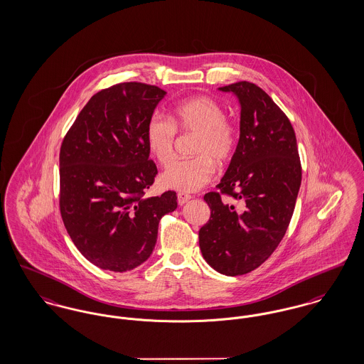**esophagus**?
Listing matches in <instances>:
<instances>
[{"label":"esophagus","instance_id":"obj_1","mask_svg":"<svg viewBox=\"0 0 364 364\" xmlns=\"http://www.w3.org/2000/svg\"><path fill=\"white\" fill-rule=\"evenodd\" d=\"M176 197H178V204H179V205L186 204L191 198V194H185V193H178Z\"/></svg>","mask_w":364,"mask_h":364}]
</instances>
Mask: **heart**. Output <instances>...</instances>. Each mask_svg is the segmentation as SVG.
<instances>
[{"label": "heart", "instance_id": "1", "mask_svg": "<svg viewBox=\"0 0 364 364\" xmlns=\"http://www.w3.org/2000/svg\"><path fill=\"white\" fill-rule=\"evenodd\" d=\"M171 122L159 114L148 119L145 141L154 160L167 166L173 159L176 130L196 133L191 159L173 163L160 176V183L173 191H196L210 182L215 161H229L237 146L235 127L226 119L225 109L213 98L196 96L176 102Z\"/></svg>", "mask_w": 364, "mask_h": 364}]
</instances>
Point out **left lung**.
<instances>
[{"mask_svg":"<svg viewBox=\"0 0 364 364\" xmlns=\"http://www.w3.org/2000/svg\"><path fill=\"white\" fill-rule=\"evenodd\" d=\"M237 97L240 139L218 191L204 196L210 218L198 231L203 257L220 274L234 277L264 263L290 223L301 185L294 130L264 90L247 80L219 87ZM220 193L241 199L234 209Z\"/></svg>","mask_w":364,"mask_h":364,"instance_id":"obj_1","label":"left lung"}]
</instances>
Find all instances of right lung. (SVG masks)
I'll return each mask as SVG.
<instances>
[{"mask_svg": "<svg viewBox=\"0 0 364 364\" xmlns=\"http://www.w3.org/2000/svg\"><path fill=\"white\" fill-rule=\"evenodd\" d=\"M167 93L119 83L89 100L60 149V212L77 250L97 267L124 272L149 259L176 193L144 197L157 168L145 126Z\"/></svg>", "mask_w": 364, "mask_h": 364, "instance_id": "1", "label": "right lung"}]
</instances>
